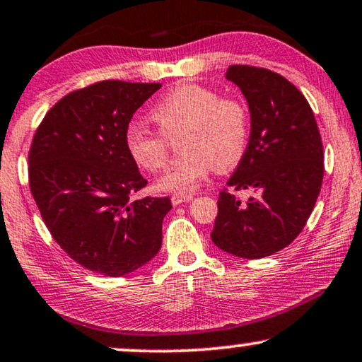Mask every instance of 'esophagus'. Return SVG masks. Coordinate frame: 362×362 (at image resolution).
I'll return each mask as SVG.
<instances>
[{"label":"esophagus","instance_id":"obj_1","mask_svg":"<svg viewBox=\"0 0 362 362\" xmlns=\"http://www.w3.org/2000/svg\"><path fill=\"white\" fill-rule=\"evenodd\" d=\"M194 200V195H182V194H175L172 195V205H180V204H185V202H190Z\"/></svg>","mask_w":362,"mask_h":362}]
</instances>
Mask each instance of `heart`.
<instances>
[{
  "label": "heart",
  "mask_w": 362,
  "mask_h": 362,
  "mask_svg": "<svg viewBox=\"0 0 362 362\" xmlns=\"http://www.w3.org/2000/svg\"><path fill=\"white\" fill-rule=\"evenodd\" d=\"M158 131L132 122L124 132L129 157L144 170L163 167L168 139H175L182 153L157 178L162 192L190 194L211 168L223 172L237 167L245 157L250 137V112L238 98L220 95L200 84H180L152 107Z\"/></svg>",
  "instance_id": "b5f03b06"
}]
</instances>
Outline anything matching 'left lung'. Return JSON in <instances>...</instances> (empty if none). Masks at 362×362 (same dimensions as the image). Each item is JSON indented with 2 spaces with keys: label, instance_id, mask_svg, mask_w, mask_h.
<instances>
[{
  "label": "left lung",
  "instance_id": "8db88e82",
  "mask_svg": "<svg viewBox=\"0 0 362 362\" xmlns=\"http://www.w3.org/2000/svg\"><path fill=\"white\" fill-rule=\"evenodd\" d=\"M252 115L245 157L226 182L260 195L242 202L223 189L211 240L240 258L258 259L288 247L305 228L320 195L325 153L315 114L295 84L264 67L230 66Z\"/></svg>",
  "mask_w": 362,
  "mask_h": 362
}]
</instances>
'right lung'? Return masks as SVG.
I'll return each instance as SVG.
<instances>
[{"instance_id": "add662e5", "label": "right lung", "mask_w": 362, "mask_h": 362, "mask_svg": "<svg viewBox=\"0 0 362 362\" xmlns=\"http://www.w3.org/2000/svg\"><path fill=\"white\" fill-rule=\"evenodd\" d=\"M157 83L100 81L47 110L28 153L30 189L67 257L90 272L122 276L162 247L168 197L132 199L147 180L124 146L132 115Z\"/></svg>"}]
</instances>
